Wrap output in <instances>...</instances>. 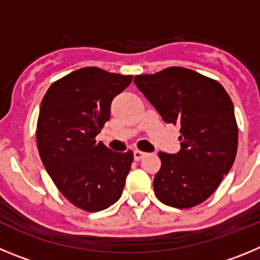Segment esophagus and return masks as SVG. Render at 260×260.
Returning <instances> with one entry per match:
<instances>
[{"label":"esophagus","mask_w":260,"mask_h":260,"mask_svg":"<svg viewBox=\"0 0 260 260\" xmlns=\"http://www.w3.org/2000/svg\"><path fill=\"white\" fill-rule=\"evenodd\" d=\"M143 156H144V152H142V151H139V150L134 151V158L137 160V161H139V160H141Z\"/></svg>","instance_id":"esophagus-1"}]
</instances>
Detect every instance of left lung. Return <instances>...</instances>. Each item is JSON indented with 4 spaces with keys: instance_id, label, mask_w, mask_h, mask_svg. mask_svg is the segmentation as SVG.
<instances>
[{
    "instance_id": "8db88e82",
    "label": "left lung",
    "mask_w": 260,
    "mask_h": 260,
    "mask_svg": "<svg viewBox=\"0 0 260 260\" xmlns=\"http://www.w3.org/2000/svg\"><path fill=\"white\" fill-rule=\"evenodd\" d=\"M134 83L165 122L181 126V150L158 152L156 197L171 207L198 206L217 189L236 158L238 128L231 98L219 82L177 66L137 75Z\"/></svg>"
}]
</instances>
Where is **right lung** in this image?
Listing matches in <instances>:
<instances>
[{
  "label": "right lung",
  "instance_id": "obj_1",
  "mask_svg": "<svg viewBox=\"0 0 260 260\" xmlns=\"http://www.w3.org/2000/svg\"><path fill=\"white\" fill-rule=\"evenodd\" d=\"M132 80L133 75L83 68L54 82L41 102V161L61 194L80 210L103 211L122 195L134 155L110 151L96 135L109 121L113 99Z\"/></svg>",
  "mask_w": 260,
  "mask_h": 260
}]
</instances>
